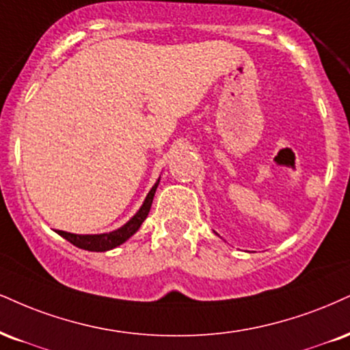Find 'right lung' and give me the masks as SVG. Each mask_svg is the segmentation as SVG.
<instances>
[{
  "mask_svg": "<svg viewBox=\"0 0 350 350\" xmlns=\"http://www.w3.org/2000/svg\"><path fill=\"white\" fill-rule=\"evenodd\" d=\"M158 184H159V179L154 183V186L150 189L148 196L145 197V200H143L142 207L138 208V212L135 213V215L130 218L125 225H122L120 228L109 231V233H100V234H75V233H68V231H58V234L65 238L66 241L75 244L77 247H81V250H86V251L104 252L120 246V244H124L130 237H133V234L137 233L138 228L142 226V223L145 221L146 217H148Z\"/></svg>",
  "mask_w": 350,
  "mask_h": 350,
  "instance_id": "obj_1",
  "label": "right lung"
}]
</instances>
